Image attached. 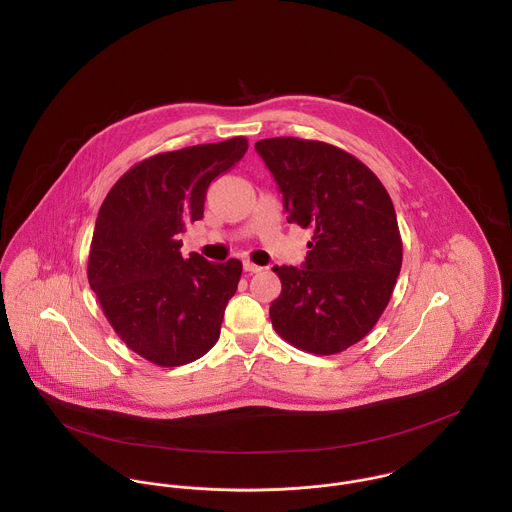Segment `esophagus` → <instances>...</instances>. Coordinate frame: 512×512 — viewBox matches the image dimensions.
I'll return each mask as SVG.
<instances>
[{"mask_svg":"<svg viewBox=\"0 0 512 512\" xmlns=\"http://www.w3.org/2000/svg\"><path fill=\"white\" fill-rule=\"evenodd\" d=\"M244 272H248V274H258V272H262L264 268L262 266H256L254 262H250V260H244Z\"/></svg>","mask_w":512,"mask_h":512,"instance_id":"34e87169","label":"esophagus"}]
</instances>
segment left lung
Here are the masks:
<instances>
[{
	"label": "left lung",
	"mask_w": 512,
	"mask_h": 512,
	"mask_svg": "<svg viewBox=\"0 0 512 512\" xmlns=\"http://www.w3.org/2000/svg\"><path fill=\"white\" fill-rule=\"evenodd\" d=\"M284 195L288 222L311 228L303 268L274 266L276 333L313 355H337L370 333L402 268V238L380 179L341 147L301 138L256 142Z\"/></svg>",
	"instance_id": "1"
}]
</instances>
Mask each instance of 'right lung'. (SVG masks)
I'll return each mask as SVG.
<instances>
[{"label":"right lung","instance_id":"add662e5","mask_svg":"<svg viewBox=\"0 0 512 512\" xmlns=\"http://www.w3.org/2000/svg\"><path fill=\"white\" fill-rule=\"evenodd\" d=\"M248 149L242 136L151 155L106 195L88 254V284L116 335L157 366L201 359L219 341L242 262L181 256L179 234L203 219L211 181Z\"/></svg>","mask_w":512,"mask_h":512}]
</instances>
